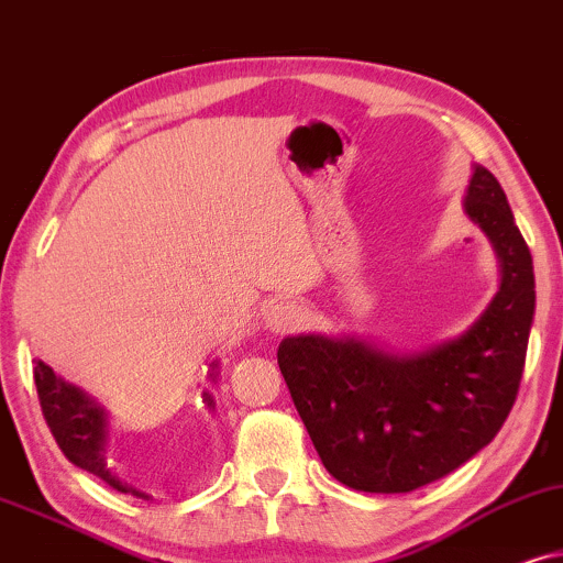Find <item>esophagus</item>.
<instances>
[{"instance_id": "34e87169", "label": "esophagus", "mask_w": 563, "mask_h": 563, "mask_svg": "<svg viewBox=\"0 0 563 563\" xmlns=\"http://www.w3.org/2000/svg\"><path fill=\"white\" fill-rule=\"evenodd\" d=\"M306 317L303 306L298 301H280L275 306H269V311L265 313L267 329L273 334H286L294 332V329L301 327V321Z\"/></svg>"}]
</instances>
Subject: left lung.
I'll use <instances>...</instances> for the list:
<instances>
[{"mask_svg": "<svg viewBox=\"0 0 563 563\" xmlns=\"http://www.w3.org/2000/svg\"><path fill=\"white\" fill-rule=\"evenodd\" d=\"M463 213L499 260V288L466 332L417 352L290 334L277 365L321 463L357 492L404 494L486 448L512 409L536 313L533 257L497 177L474 164Z\"/></svg>", "mask_w": 563, "mask_h": 563, "instance_id": "left-lung-1", "label": "left lung"}]
</instances>
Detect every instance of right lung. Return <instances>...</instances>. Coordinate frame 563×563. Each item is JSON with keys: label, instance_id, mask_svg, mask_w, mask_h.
Returning a JSON list of instances; mask_svg holds the SVG:
<instances>
[{"label": "right lung", "instance_id": "1", "mask_svg": "<svg viewBox=\"0 0 563 563\" xmlns=\"http://www.w3.org/2000/svg\"><path fill=\"white\" fill-rule=\"evenodd\" d=\"M216 368H219V360H213L208 378L219 376ZM33 373L43 417H46L51 432H54L56 443L64 451L66 459H69L74 466L85 468L97 478H102V482L110 484L112 489L148 499L146 492H139L133 489V486L120 482V478L110 471L108 461H104V453H108L110 443L108 409H104L97 399H92L87 391H81L79 386L56 376L54 368L43 363V360H35ZM203 401L211 409L216 407L213 396L208 391H203Z\"/></svg>", "mask_w": 563, "mask_h": 563}]
</instances>
